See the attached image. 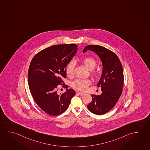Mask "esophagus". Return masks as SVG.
<instances>
[{
  "label": "esophagus",
  "mask_w": 150,
  "mask_h": 150,
  "mask_svg": "<svg viewBox=\"0 0 150 150\" xmlns=\"http://www.w3.org/2000/svg\"><path fill=\"white\" fill-rule=\"evenodd\" d=\"M76 94H78V95H80V96H82V95H84V94L83 93H81V92H78V91H76Z\"/></svg>",
  "instance_id": "34e87169"
}]
</instances>
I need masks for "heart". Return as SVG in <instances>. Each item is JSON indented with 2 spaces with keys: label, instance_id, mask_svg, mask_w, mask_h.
<instances>
[{
  "label": "heart",
  "instance_id": "obj_1",
  "mask_svg": "<svg viewBox=\"0 0 150 150\" xmlns=\"http://www.w3.org/2000/svg\"><path fill=\"white\" fill-rule=\"evenodd\" d=\"M82 62L88 70H92L95 69L96 66L97 62L94 58L92 57H86L84 58L82 60ZM75 67L74 62L72 61L67 64L66 71L67 75L68 76H72L74 74V70ZM94 76H96L97 74L94 72L93 73ZM91 84V81L88 79H78L76 81H74L72 83V86L74 88L77 90L80 91H86L88 86Z\"/></svg>",
  "mask_w": 150,
  "mask_h": 150
}]
</instances>
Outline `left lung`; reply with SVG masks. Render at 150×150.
<instances>
[{
  "mask_svg": "<svg viewBox=\"0 0 150 150\" xmlns=\"http://www.w3.org/2000/svg\"><path fill=\"white\" fill-rule=\"evenodd\" d=\"M90 50L98 55L102 62V76L98 83L102 92L100 95L92 94L88 110L94 114L102 115L114 107L121 95L124 86V72L119 58L114 52L99 45H88L83 52Z\"/></svg>",
  "mask_w": 150,
  "mask_h": 150,
  "instance_id": "left-lung-1",
  "label": "left lung"
}]
</instances>
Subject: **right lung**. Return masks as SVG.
Returning a JSON list of instances; mask_svg holds the SVG:
<instances>
[{
	"instance_id": "obj_1",
	"label": "right lung",
	"mask_w": 150,
	"mask_h": 150,
	"mask_svg": "<svg viewBox=\"0 0 150 150\" xmlns=\"http://www.w3.org/2000/svg\"><path fill=\"white\" fill-rule=\"evenodd\" d=\"M77 50L76 44L56 45L38 52L31 60L28 78L30 90L36 103L50 115L64 112L76 94L74 90L67 88L59 95L57 88L66 78L67 64Z\"/></svg>"
}]
</instances>
